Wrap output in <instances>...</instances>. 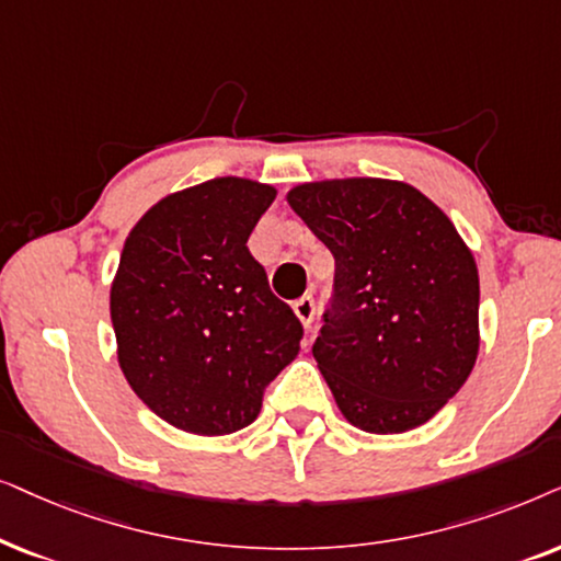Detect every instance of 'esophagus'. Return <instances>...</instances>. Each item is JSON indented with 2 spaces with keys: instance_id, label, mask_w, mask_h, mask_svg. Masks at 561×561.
I'll return each instance as SVG.
<instances>
[{
  "instance_id": "1",
  "label": "esophagus",
  "mask_w": 561,
  "mask_h": 561,
  "mask_svg": "<svg viewBox=\"0 0 561 561\" xmlns=\"http://www.w3.org/2000/svg\"><path fill=\"white\" fill-rule=\"evenodd\" d=\"M293 308H295V316L300 318V323L305 328H310L312 318H316V300H312L310 295H305V297H300V300H295Z\"/></svg>"
}]
</instances>
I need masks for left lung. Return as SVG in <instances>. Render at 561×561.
Here are the masks:
<instances>
[{"instance_id":"left-lung-1","label":"left lung","mask_w":561,"mask_h":561,"mask_svg":"<svg viewBox=\"0 0 561 561\" xmlns=\"http://www.w3.org/2000/svg\"><path fill=\"white\" fill-rule=\"evenodd\" d=\"M287 203L335 261L312 356L341 413L367 433L431 421L480 348V276L454 222L390 179L300 184Z\"/></svg>"}]
</instances>
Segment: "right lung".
Wrapping results in <instances>:
<instances>
[{
    "label": "right lung",
    "mask_w": 561,
    "mask_h": 561,
    "mask_svg": "<svg viewBox=\"0 0 561 561\" xmlns=\"http://www.w3.org/2000/svg\"><path fill=\"white\" fill-rule=\"evenodd\" d=\"M274 197L251 179H210L163 197L125 241L110 293L119 369L174 428H245L300 351L302 323L245 245Z\"/></svg>",
    "instance_id": "1"
}]
</instances>
